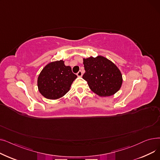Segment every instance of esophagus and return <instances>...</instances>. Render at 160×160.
I'll list each match as a JSON object with an SVG mask.
<instances>
[{
    "label": "esophagus",
    "instance_id": "esophagus-1",
    "mask_svg": "<svg viewBox=\"0 0 160 160\" xmlns=\"http://www.w3.org/2000/svg\"><path fill=\"white\" fill-rule=\"evenodd\" d=\"M77 74L78 77H81L82 76V72L81 71H79Z\"/></svg>",
    "mask_w": 160,
    "mask_h": 160
}]
</instances>
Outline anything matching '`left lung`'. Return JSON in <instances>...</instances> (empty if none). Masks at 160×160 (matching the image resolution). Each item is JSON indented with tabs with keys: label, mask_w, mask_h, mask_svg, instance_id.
Segmentation results:
<instances>
[{
	"label": "left lung",
	"mask_w": 160,
	"mask_h": 160,
	"mask_svg": "<svg viewBox=\"0 0 160 160\" xmlns=\"http://www.w3.org/2000/svg\"><path fill=\"white\" fill-rule=\"evenodd\" d=\"M85 73L82 78L91 90L101 97H110L118 91L122 83L121 71L111 60L102 56L83 58Z\"/></svg>",
	"instance_id": "obj_1"
}]
</instances>
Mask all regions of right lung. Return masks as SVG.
I'll return each mask as SVG.
<instances>
[{"label": "right lung", "mask_w": 160, "mask_h": 160, "mask_svg": "<svg viewBox=\"0 0 160 160\" xmlns=\"http://www.w3.org/2000/svg\"><path fill=\"white\" fill-rule=\"evenodd\" d=\"M64 62L62 60L50 62L39 73L38 88L45 98L56 100L63 97L77 78L72 72L71 67L66 66Z\"/></svg>", "instance_id": "right-lung-1"}]
</instances>
